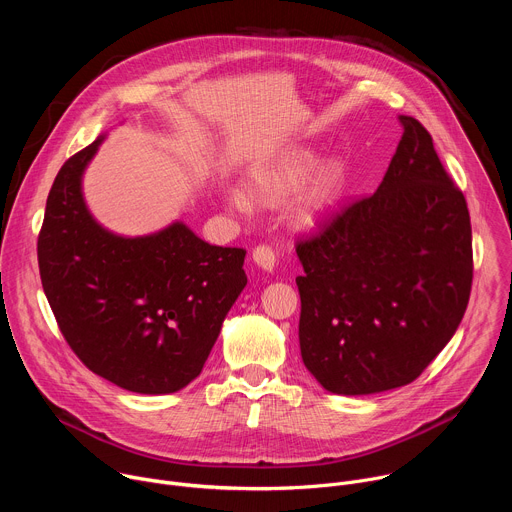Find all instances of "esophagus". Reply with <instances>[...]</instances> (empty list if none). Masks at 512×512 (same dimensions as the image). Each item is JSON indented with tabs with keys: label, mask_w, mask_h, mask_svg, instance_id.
<instances>
[{
	"label": "esophagus",
	"mask_w": 512,
	"mask_h": 512,
	"mask_svg": "<svg viewBox=\"0 0 512 512\" xmlns=\"http://www.w3.org/2000/svg\"><path fill=\"white\" fill-rule=\"evenodd\" d=\"M253 261H255L261 269L273 271V267H275V253H273V249H271L269 245H257V247L253 249Z\"/></svg>",
	"instance_id": "obj_1"
}]
</instances>
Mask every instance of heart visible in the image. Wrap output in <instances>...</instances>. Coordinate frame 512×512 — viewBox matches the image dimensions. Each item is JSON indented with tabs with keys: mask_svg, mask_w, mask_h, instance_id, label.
Returning a JSON list of instances; mask_svg holds the SVG:
<instances>
[{
	"mask_svg": "<svg viewBox=\"0 0 512 512\" xmlns=\"http://www.w3.org/2000/svg\"><path fill=\"white\" fill-rule=\"evenodd\" d=\"M316 166V156L310 152L291 154L271 166L259 168L249 176V188L253 196L263 202H279L291 192H296L312 174ZM344 172L340 164H326L308 186L306 194L300 198L296 206V218L302 225H314L322 218L338 198L342 188ZM225 202L235 210H247L249 198L241 188L225 190Z\"/></svg>",
	"mask_w": 512,
	"mask_h": 512,
	"instance_id": "heart-1",
	"label": "heart"
}]
</instances>
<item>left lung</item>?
Instances as JSON below:
<instances>
[{
    "label": "left lung",
    "instance_id": "1",
    "mask_svg": "<svg viewBox=\"0 0 512 512\" xmlns=\"http://www.w3.org/2000/svg\"><path fill=\"white\" fill-rule=\"evenodd\" d=\"M375 194L298 239L306 369L336 395L415 381L458 330L472 289V227L462 190L413 117Z\"/></svg>",
    "mask_w": 512,
    "mask_h": 512
}]
</instances>
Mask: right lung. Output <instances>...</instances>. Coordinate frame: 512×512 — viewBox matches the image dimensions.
Masks as SVG:
<instances>
[{
	"label": "right lung",
	"instance_id": "right-lung-1",
	"mask_svg": "<svg viewBox=\"0 0 512 512\" xmlns=\"http://www.w3.org/2000/svg\"><path fill=\"white\" fill-rule=\"evenodd\" d=\"M101 141L68 158L50 188L38 235L44 294L89 371L133 393H176L200 375L247 285V251L208 245L184 223L135 239L105 231L81 192Z\"/></svg>",
	"mask_w": 512,
	"mask_h": 512
}]
</instances>
